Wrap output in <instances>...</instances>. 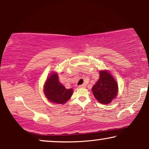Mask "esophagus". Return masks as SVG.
Masks as SVG:
<instances>
[{"label": "esophagus", "instance_id": "1", "mask_svg": "<svg viewBox=\"0 0 149 149\" xmlns=\"http://www.w3.org/2000/svg\"><path fill=\"white\" fill-rule=\"evenodd\" d=\"M78 87H79V88H84V87H85V84L79 85V86H78Z\"/></svg>", "mask_w": 149, "mask_h": 149}]
</instances>
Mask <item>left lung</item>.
I'll return each mask as SVG.
<instances>
[{"mask_svg":"<svg viewBox=\"0 0 149 149\" xmlns=\"http://www.w3.org/2000/svg\"><path fill=\"white\" fill-rule=\"evenodd\" d=\"M117 84L107 71H100L99 78L92 91L96 99L102 104H109L117 94Z\"/></svg>","mask_w":149,"mask_h":149,"instance_id":"obj_1","label":"left lung"}]
</instances>
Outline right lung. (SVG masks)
Returning <instances> with one entry per match:
<instances>
[{"mask_svg":"<svg viewBox=\"0 0 149 149\" xmlns=\"http://www.w3.org/2000/svg\"><path fill=\"white\" fill-rule=\"evenodd\" d=\"M44 92L47 98L51 102L63 104L71 98L73 90L65 88L58 81L57 74L54 73L50 75L46 81Z\"/></svg>","mask_w":149,"mask_h":149,"instance_id":"right-lung-1","label":"right lung"}]
</instances>
